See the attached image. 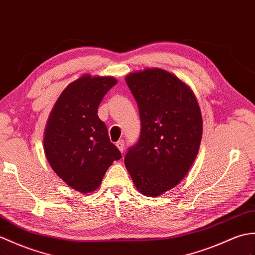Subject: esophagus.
Returning <instances> with one entry per match:
<instances>
[{
	"label": "esophagus",
	"mask_w": 255,
	"mask_h": 255,
	"mask_svg": "<svg viewBox=\"0 0 255 255\" xmlns=\"http://www.w3.org/2000/svg\"><path fill=\"white\" fill-rule=\"evenodd\" d=\"M116 145H117V147H118V149L120 150L121 152L124 151V142H123L122 139H121V140H118Z\"/></svg>",
	"instance_id": "esophagus-1"
}]
</instances>
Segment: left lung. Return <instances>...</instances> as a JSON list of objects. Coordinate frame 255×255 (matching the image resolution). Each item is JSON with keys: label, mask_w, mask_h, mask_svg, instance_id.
I'll use <instances>...</instances> for the list:
<instances>
[{"label": "left lung", "mask_w": 255, "mask_h": 255, "mask_svg": "<svg viewBox=\"0 0 255 255\" xmlns=\"http://www.w3.org/2000/svg\"><path fill=\"white\" fill-rule=\"evenodd\" d=\"M126 82L142 128L124 163L140 193L159 196L178 185L193 165L203 134L200 106L190 86L159 67L129 73Z\"/></svg>", "instance_id": "left-lung-1"}]
</instances>
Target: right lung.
Returning a JSON list of instances; mask_svg holds the SVG:
<instances>
[{"label": "right lung", "mask_w": 255, "mask_h": 255, "mask_svg": "<svg viewBox=\"0 0 255 255\" xmlns=\"http://www.w3.org/2000/svg\"><path fill=\"white\" fill-rule=\"evenodd\" d=\"M117 83L112 76L83 74L61 93L44 128L43 149L51 168L84 194L97 190L112 162L121 158L97 115Z\"/></svg>", "instance_id": "add662e5"}]
</instances>
